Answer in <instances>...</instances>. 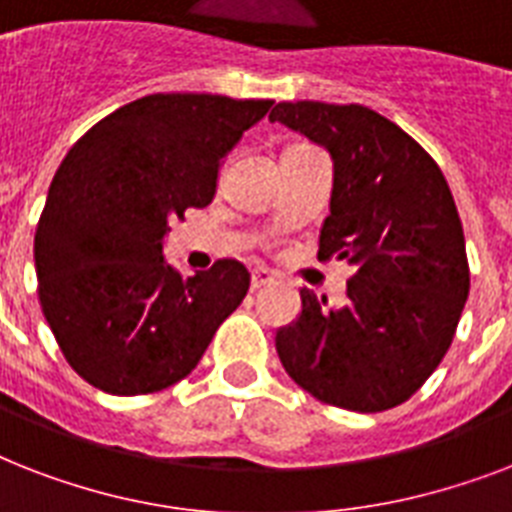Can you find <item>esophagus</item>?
Instances as JSON below:
<instances>
[{"mask_svg": "<svg viewBox=\"0 0 512 512\" xmlns=\"http://www.w3.org/2000/svg\"><path fill=\"white\" fill-rule=\"evenodd\" d=\"M273 276L268 271H263V268H255L252 271V279H249V287H252V292H257V289H263V287H271L273 284Z\"/></svg>", "mask_w": 512, "mask_h": 512, "instance_id": "esophagus-1", "label": "esophagus"}]
</instances>
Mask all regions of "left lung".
I'll return each instance as SVG.
<instances>
[{
    "label": "left lung",
    "instance_id": "left-lung-1",
    "mask_svg": "<svg viewBox=\"0 0 512 512\" xmlns=\"http://www.w3.org/2000/svg\"><path fill=\"white\" fill-rule=\"evenodd\" d=\"M271 122L332 156L319 260H345L342 305L300 289L276 332L287 374L324 404L385 412L420 390L452 345L470 289L465 236L444 172L398 124L358 103H279Z\"/></svg>",
    "mask_w": 512,
    "mask_h": 512
}]
</instances>
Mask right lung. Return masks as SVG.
<instances>
[{
    "label": "right lung",
    "mask_w": 512,
    "mask_h": 512,
    "mask_svg": "<svg viewBox=\"0 0 512 512\" xmlns=\"http://www.w3.org/2000/svg\"><path fill=\"white\" fill-rule=\"evenodd\" d=\"M273 100L170 92L100 119L52 177L34 236L39 303L79 377L111 396L156 393L196 369L247 297L239 260L183 276L164 236L215 199L217 172Z\"/></svg>",
    "instance_id": "obj_1"
}]
</instances>
